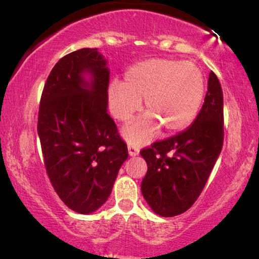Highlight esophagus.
<instances>
[{
	"mask_svg": "<svg viewBox=\"0 0 259 259\" xmlns=\"http://www.w3.org/2000/svg\"><path fill=\"white\" fill-rule=\"evenodd\" d=\"M128 153L131 157L138 156L139 154V147L132 145V144H128Z\"/></svg>",
	"mask_w": 259,
	"mask_h": 259,
	"instance_id": "1",
	"label": "esophagus"
}]
</instances>
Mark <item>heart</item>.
I'll list each match as a JSON object with an SVG mask.
<instances>
[{"label": "heart", "mask_w": 259, "mask_h": 259, "mask_svg": "<svg viewBox=\"0 0 259 259\" xmlns=\"http://www.w3.org/2000/svg\"><path fill=\"white\" fill-rule=\"evenodd\" d=\"M144 99L147 114L123 131L134 145L149 143L160 127L166 134H175L195 121L204 99L202 72L189 62L149 59L127 70L125 83L109 87L110 113L121 122L140 109Z\"/></svg>", "instance_id": "b5f03b06"}]
</instances>
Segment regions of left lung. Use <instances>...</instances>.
<instances>
[{
    "mask_svg": "<svg viewBox=\"0 0 259 259\" xmlns=\"http://www.w3.org/2000/svg\"><path fill=\"white\" fill-rule=\"evenodd\" d=\"M224 144V96L210 71L208 92L199 115L186 131L140 151L147 172L144 199L162 217L182 214L202 193Z\"/></svg>",
    "mask_w": 259,
    "mask_h": 259,
    "instance_id": "obj_1",
    "label": "left lung"
}]
</instances>
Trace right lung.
Returning <instances> with one entry per match:
<instances>
[{"label": "right lung", "instance_id": "add662e5", "mask_svg": "<svg viewBox=\"0 0 259 259\" xmlns=\"http://www.w3.org/2000/svg\"><path fill=\"white\" fill-rule=\"evenodd\" d=\"M89 72L92 82L82 73ZM109 70L97 49H80L58 60L39 105L38 134L46 172L70 209L89 214L108 199L126 143L107 112Z\"/></svg>", "mask_w": 259, "mask_h": 259}]
</instances>
